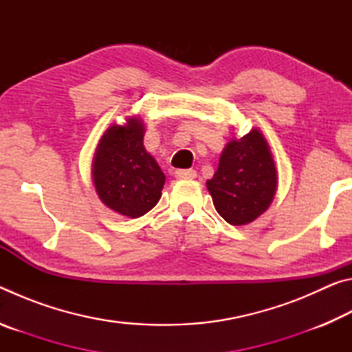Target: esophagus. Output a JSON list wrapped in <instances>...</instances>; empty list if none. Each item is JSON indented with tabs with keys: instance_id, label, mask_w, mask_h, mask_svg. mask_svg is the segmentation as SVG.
Instances as JSON below:
<instances>
[{
	"instance_id": "obj_1",
	"label": "esophagus",
	"mask_w": 352,
	"mask_h": 352,
	"mask_svg": "<svg viewBox=\"0 0 352 352\" xmlns=\"http://www.w3.org/2000/svg\"><path fill=\"white\" fill-rule=\"evenodd\" d=\"M175 177L178 180H194L197 177V172L194 169H178L175 170Z\"/></svg>"
}]
</instances>
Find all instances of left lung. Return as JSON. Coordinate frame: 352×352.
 Wrapping results in <instances>:
<instances>
[{"mask_svg":"<svg viewBox=\"0 0 352 352\" xmlns=\"http://www.w3.org/2000/svg\"><path fill=\"white\" fill-rule=\"evenodd\" d=\"M278 175L269 142L258 129L231 140L219 168L206 182L216 211L230 225H247L267 211L276 192Z\"/></svg>","mask_w":352,"mask_h":352,"instance_id":"obj_1","label":"left lung"}]
</instances>
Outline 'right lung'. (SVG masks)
<instances>
[{
    "mask_svg": "<svg viewBox=\"0 0 352 352\" xmlns=\"http://www.w3.org/2000/svg\"><path fill=\"white\" fill-rule=\"evenodd\" d=\"M144 124L132 116L124 126L113 124L100 138L93 158V183L105 206L136 219L158 204L166 177L146 151Z\"/></svg>",
    "mask_w": 352,
    "mask_h": 352,
    "instance_id": "right-lung-1",
    "label": "right lung"
}]
</instances>
